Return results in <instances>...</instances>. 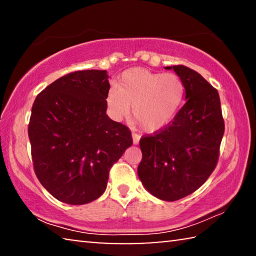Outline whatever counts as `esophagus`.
<instances>
[{"mask_svg": "<svg viewBox=\"0 0 256 256\" xmlns=\"http://www.w3.org/2000/svg\"><path fill=\"white\" fill-rule=\"evenodd\" d=\"M132 138H133V144H138L141 136L136 133H132Z\"/></svg>", "mask_w": 256, "mask_h": 256, "instance_id": "obj_1", "label": "esophagus"}]
</instances>
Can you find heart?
<instances>
[{
  "label": "heart",
  "mask_w": 256,
  "mask_h": 256,
  "mask_svg": "<svg viewBox=\"0 0 256 256\" xmlns=\"http://www.w3.org/2000/svg\"><path fill=\"white\" fill-rule=\"evenodd\" d=\"M185 98V84L174 73L152 72L144 68L124 71L116 89L107 92L106 104L115 120L132 112L142 130L159 132L168 126L180 112Z\"/></svg>",
  "instance_id": "obj_1"
}]
</instances>
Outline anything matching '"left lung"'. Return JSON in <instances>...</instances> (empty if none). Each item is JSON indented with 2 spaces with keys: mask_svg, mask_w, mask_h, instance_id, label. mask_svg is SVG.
Returning <instances> with one entry per match:
<instances>
[{
  "mask_svg": "<svg viewBox=\"0 0 256 256\" xmlns=\"http://www.w3.org/2000/svg\"><path fill=\"white\" fill-rule=\"evenodd\" d=\"M164 68L183 80L186 102L168 126L141 138L138 175L154 196L176 201L196 190L214 172L224 124L219 94L204 78L184 66Z\"/></svg>",
  "mask_w": 256,
  "mask_h": 256,
  "instance_id": "1",
  "label": "left lung"
}]
</instances>
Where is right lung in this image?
Masks as SVG:
<instances>
[{
	"label": "right lung",
	"instance_id": "1",
	"mask_svg": "<svg viewBox=\"0 0 256 256\" xmlns=\"http://www.w3.org/2000/svg\"><path fill=\"white\" fill-rule=\"evenodd\" d=\"M110 88L106 70L76 71L34 99L28 128L34 172L60 202L98 198L112 166L132 146L131 131L106 114Z\"/></svg>",
	"mask_w": 256,
	"mask_h": 256
}]
</instances>
